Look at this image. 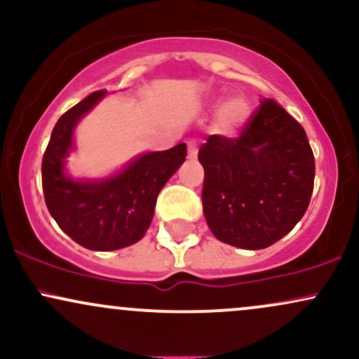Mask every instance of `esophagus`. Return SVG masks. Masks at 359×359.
Segmentation results:
<instances>
[{
	"mask_svg": "<svg viewBox=\"0 0 359 359\" xmlns=\"http://www.w3.org/2000/svg\"><path fill=\"white\" fill-rule=\"evenodd\" d=\"M187 151H189V158H196L197 156V143L191 140V142L187 143Z\"/></svg>",
	"mask_w": 359,
	"mask_h": 359,
	"instance_id": "1",
	"label": "esophagus"
}]
</instances>
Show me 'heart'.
<instances>
[{
    "label": "heart",
    "instance_id": "heart-1",
    "mask_svg": "<svg viewBox=\"0 0 359 359\" xmlns=\"http://www.w3.org/2000/svg\"><path fill=\"white\" fill-rule=\"evenodd\" d=\"M251 114V106L245 97H233L228 102H224L219 111V118H217V126L222 133L231 135L238 131L245 125L246 119Z\"/></svg>",
    "mask_w": 359,
    "mask_h": 359
}]
</instances>
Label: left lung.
<instances>
[{"instance_id":"1","label":"left lung","mask_w":359,"mask_h":359,"mask_svg":"<svg viewBox=\"0 0 359 359\" xmlns=\"http://www.w3.org/2000/svg\"><path fill=\"white\" fill-rule=\"evenodd\" d=\"M203 209L214 236L243 250L277 243L302 219L316 162L306 130L273 100L259 101L236 138L199 148Z\"/></svg>"}]
</instances>
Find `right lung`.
Instances as JSON below:
<instances>
[{"mask_svg": "<svg viewBox=\"0 0 359 359\" xmlns=\"http://www.w3.org/2000/svg\"><path fill=\"white\" fill-rule=\"evenodd\" d=\"M96 90L55 123L42 158L45 204L65 234L88 250L111 251L142 240L154 217L156 197L182 165L185 143L135 160L121 174L101 182H77L64 174L76 123L104 96Z\"/></svg>", "mask_w": 359, "mask_h": 359, "instance_id": "1", "label": "right lung"}]
</instances>
